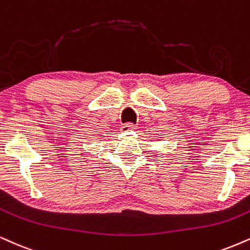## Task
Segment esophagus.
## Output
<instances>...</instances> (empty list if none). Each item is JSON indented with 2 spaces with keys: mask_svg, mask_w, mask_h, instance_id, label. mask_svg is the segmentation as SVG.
<instances>
[{
  "mask_svg": "<svg viewBox=\"0 0 250 250\" xmlns=\"http://www.w3.org/2000/svg\"><path fill=\"white\" fill-rule=\"evenodd\" d=\"M134 129H136V125H134L133 123H127V125H122L120 130H121L122 133H128V131L134 130Z\"/></svg>",
  "mask_w": 250,
  "mask_h": 250,
  "instance_id": "esophagus-1",
  "label": "esophagus"
}]
</instances>
